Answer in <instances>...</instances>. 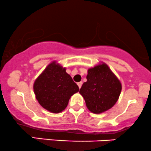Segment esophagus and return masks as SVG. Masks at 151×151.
Masks as SVG:
<instances>
[{"label":"esophagus","mask_w":151,"mask_h":151,"mask_svg":"<svg viewBox=\"0 0 151 151\" xmlns=\"http://www.w3.org/2000/svg\"><path fill=\"white\" fill-rule=\"evenodd\" d=\"M82 84H83V83H82V81H80V82H78V86L79 88H81V86H82Z\"/></svg>","instance_id":"34e87169"}]
</instances>
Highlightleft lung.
I'll return each instance as SVG.
<instances>
[{
    "mask_svg": "<svg viewBox=\"0 0 151 151\" xmlns=\"http://www.w3.org/2000/svg\"><path fill=\"white\" fill-rule=\"evenodd\" d=\"M87 81L79 93L83 96L87 108L99 114L110 109L116 104L122 91V83L105 63L88 70Z\"/></svg>",
    "mask_w": 151,
    "mask_h": 151,
    "instance_id": "8db88e82",
    "label": "left lung"
}]
</instances>
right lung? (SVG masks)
I'll return each instance as SVG.
<instances>
[{"instance_id":"1","label":"right lung","mask_w":151,"mask_h":151,"mask_svg":"<svg viewBox=\"0 0 151 151\" xmlns=\"http://www.w3.org/2000/svg\"><path fill=\"white\" fill-rule=\"evenodd\" d=\"M33 89L40 105L54 113L64 110L71 96L79 91L65 68L55 61L48 65L37 78Z\"/></svg>"}]
</instances>
